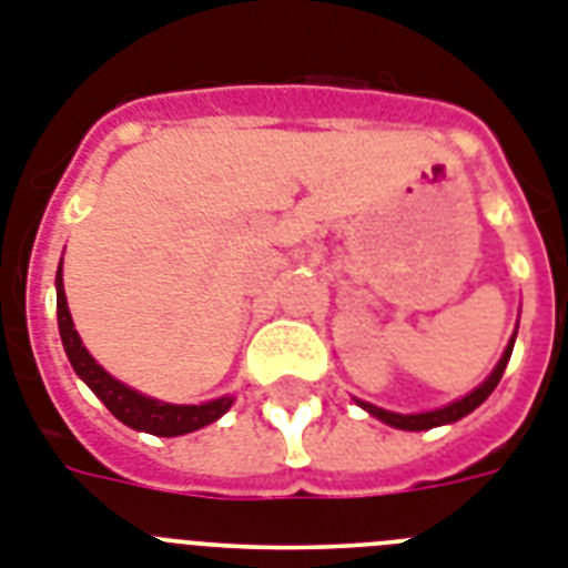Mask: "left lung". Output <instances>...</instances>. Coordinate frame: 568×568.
<instances>
[{"label": "left lung", "mask_w": 568, "mask_h": 568, "mask_svg": "<svg viewBox=\"0 0 568 568\" xmlns=\"http://www.w3.org/2000/svg\"><path fill=\"white\" fill-rule=\"evenodd\" d=\"M514 339H517V334H514ZM514 339L508 342V348H505L503 359H499V365L494 368V374H490V377H487L485 383L476 388V392H470V395L462 397V400L449 403V406H444V409L420 412V415H397V412L379 409V406H372V403H359V406L372 412L374 418H379L383 424L397 426V429H409V433H420V429H433V426L462 420L464 415H470L476 406H481V403L487 400V395H490V392L499 386V379H503V374H505V365H508V359H510V351H514Z\"/></svg>", "instance_id": "obj_1"}]
</instances>
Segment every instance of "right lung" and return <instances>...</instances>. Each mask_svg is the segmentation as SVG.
I'll return each mask as SVG.
<instances>
[{"label":"right lung","instance_id":"1","mask_svg":"<svg viewBox=\"0 0 568 568\" xmlns=\"http://www.w3.org/2000/svg\"><path fill=\"white\" fill-rule=\"evenodd\" d=\"M58 325L60 339H63L65 357L72 363L74 374L104 400L106 409L121 420V424L142 429L150 435H162V438H173V435L194 433L200 426L217 420L220 415H226L232 406V397H220V400L203 403V406H173V403H159L153 397H144L133 388H126L115 377L101 368L95 359L89 357V351L83 348L81 336L74 331L69 307H65L63 293V273L58 270Z\"/></svg>","mask_w":568,"mask_h":568}]
</instances>
